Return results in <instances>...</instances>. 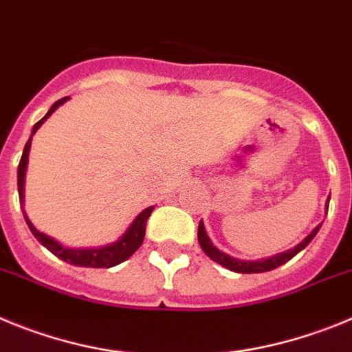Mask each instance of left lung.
Instances as JSON below:
<instances>
[{"label": "left lung", "instance_id": "8db88e82", "mask_svg": "<svg viewBox=\"0 0 352 352\" xmlns=\"http://www.w3.org/2000/svg\"><path fill=\"white\" fill-rule=\"evenodd\" d=\"M328 201H330V198H328ZM319 228H321V224H319V226H316L310 235H307L305 239L298 243V245L293 247V249H289V251L283 252V254H275V256H272V258H267V259H259V261H240V259L231 258V256L221 252L219 249H217V247L210 242V239H208L207 231H205L204 223H201V221H199V226H198V242L208 258L214 259V261L219 263V265H223V267L228 268V270L236 272V274H261V272L274 270V268L280 267V265H284V263L289 261L291 258H294V256L298 254L302 249H305V247L309 245L310 240L318 235Z\"/></svg>", "mask_w": 352, "mask_h": 352}]
</instances>
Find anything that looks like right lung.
<instances>
[{
    "mask_svg": "<svg viewBox=\"0 0 352 352\" xmlns=\"http://www.w3.org/2000/svg\"><path fill=\"white\" fill-rule=\"evenodd\" d=\"M68 98H61L50 107V110L47 112V116L43 119L36 122L33 126V135L36 133V129L43 124L47 117H50V113L58 109L59 105H63ZM31 147V138L26 142V147H24V153H22L21 163H19L17 168V189H19V199H24V175H26V166H28V154H30ZM154 210V207H148L145 210H142L140 214L137 215V219L133 221L131 226L126 230L124 235L117 240L116 243H110V245L105 247H98V249H68V247H63L61 243L56 242L54 239L47 236L45 233H40L36 228L31 224V221L28 219L26 214H24V219H26L28 226H30L31 233L34 235V239L42 243L43 247H47L54 256H58L63 261L69 263V265H75V267H89V268H110L116 267L119 263L126 261L133 252L137 251L138 247L142 245L145 236V224H147L148 215ZM24 212V210H22Z\"/></svg>",
    "mask_w": 352,
    "mask_h": 352,
    "instance_id": "obj_1",
    "label": "right lung"
}]
</instances>
